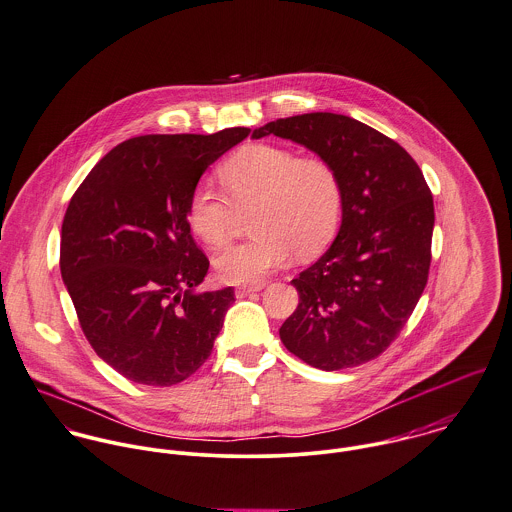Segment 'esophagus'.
Returning a JSON list of instances; mask_svg holds the SVG:
<instances>
[{
	"label": "esophagus",
	"instance_id": "esophagus-1",
	"mask_svg": "<svg viewBox=\"0 0 512 512\" xmlns=\"http://www.w3.org/2000/svg\"><path fill=\"white\" fill-rule=\"evenodd\" d=\"M263 288V284H245V286H237L235 288V296L237 298H243V296H249V294H253V292H259Z\"/></svg>",
	"mask_w": 512,
	"mask_h": 512
}]
</instances>
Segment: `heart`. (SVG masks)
<instances>
[{
  "instance_id": "obj_1",
  "label": "heart",
  "mask_w": 512,
  "mask_h": 512,
  "mask_svg": "<svg viewBox=\"0 0 512 512\" xmlns=\"http://www.w3.org/2000/svg\"><path fill=\"white\" fill-rule=\"evenodd\" d=\"M229 196L210 184L194 188L186 220L210 247L224 249L239 212H253V239L216 261L224 283L259 284L284 267L292 255L312 259L336 237L343 212L340 174L320 157L253 143L233 153L220 169Z\"/></svg>"
}]
</instances>
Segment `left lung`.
Returning a JSON list of instances; mask_svg holds the SVG:
<instances>
[{
  "instance_id": "8db88e82",
  "label": "left lung",
  "mask_w": 512,
  "mask_h": 512,
  "mask_svg": "<svg viewBox=\"0 0 512 512\" xmlns=\"http://www.w3.org/2000/svg\"><path fill=\"white\" fill-rule=\"evenodd\" d=\"M277 135L328 161L343 186L341 226L330 249L292 279L298 306L279 334L322 371L379 357L416 308L432 261L434 200L397 141L347 115H292L253 131Z\"/></svg>"
}]
</instances>
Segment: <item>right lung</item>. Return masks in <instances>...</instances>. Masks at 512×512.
Listing matches in <instances>:
<instances>
[{"mask_svg": "<svg viewBox=\"0 0 512 512\" xmlns=\"http://www.w3.org/2000/svg\"><path fill=\"white\" fill-rule=\"evenodd\" d=\"M249 135H141L114 147L74 192L60 275L80 328L125 379L171 387L210 357L233 288L198 292L210 261L186 220L204 171Z\"/></svg>", "mask_w": 512, "mask_h": 512, "instance_id": "1", "label": "right lung"}]
</instances>
